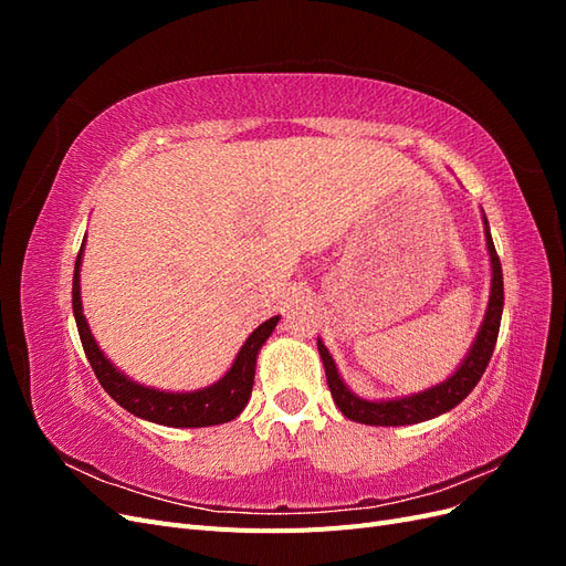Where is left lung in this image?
Returning a JSON list of instances; mask_svg holds the SVG:
<instances>
[{
	"label": "left lung",
	"instance_id": "obj_1",
	"mask_svg": "<svg viewBox=\"0 0 566 566\" xmlns=\"http://www.w3.org/2000/svg\"><path fill=\"white\" fill-rule=\"evenodd\" d=\"M486 224V245L491 254V269H493V281H491V300H489V310L486 318L482 323V331L476 335V342L472 345L470 354L462 366L451 375L447 382H441L439 387L427 389L422 394H416V397L408 399H397V401H364L354 397V394L347 389V385L339 380L337 368L333 356L328 349L323 347V342L318 339V354L323 358L325 366V378H328V387L337 408L342 410V416L354 420V422H364V424H385V427H397V424H413L437 418L447 410L455 408L468 394L476 387L479 378H482L491 354L495 349V339H499L501 331V316H503V269L499 252L493 248V238L489 233V221L484 217Z\"/></svg>",
	"mask_w": 566,
	"mask_h": 566
}]
</instances>
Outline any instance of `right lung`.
Wrapping results in <instances>:
<instances>
[{
  "label": "right lung",
  "mask_w": 566,
  "mask_h": 566,
  "mask_svg": "<svg viewBox=\"0 0 566 566\" xmlns=\"http://www.w3.org/2000/svg\"><path fill=\"white\" fill-rule=\"evenodd\" d=\"M80 264H82V248H80L75 273H73V312L77 321V333L82 339L84 354H87L90 364L94 368V375L98 378L101 387L111 394V399H115L134 416L158 422V424H167V427H208V424L229 422L235 416H241L254 382L256 352L262 349L266 337L273 333V328H276L279 316L264 321L260 328L245 339V345L241 347V352H238L231 370L217 385L200 391H191V394H167L158 389H148L127 380L123 373H117L108 358L96 347V342L90 333V325L82 316Z\"/></svg>",
  "instance_id": "right-lung-1"
}]
</instances>
